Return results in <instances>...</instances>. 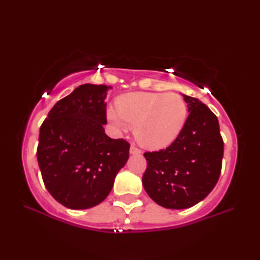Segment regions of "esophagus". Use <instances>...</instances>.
<instances>
[{
  "label": "esophagus",
  "instance_id": "esophagus-1",
  "mask_svg": "<svg viewBox=\"0 0 260 260\" xmlns=\"http://www.w3.org/2000/svg\"><path fill=\"white\" fill-rule=\"evenodd\" d=\"M129 153L131 155H140V153H142V151H141L139 148H136L134 144H132L129 148Z\"/></svg>",
  "mask_w": 260,
  "mask_h": 260
}]
</instances>
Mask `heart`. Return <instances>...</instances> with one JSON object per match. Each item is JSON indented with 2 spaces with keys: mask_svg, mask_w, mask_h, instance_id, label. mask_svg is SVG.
I'll use <instances>...</instances> for the list:
<instances>
[{
  "mask_svg": "<svg viewBox=\"0 0 260 260\" xmlns=\"http://www.w3.org/2000/svg\"><path fill=\"white\" fill-rule=\"evenodd\" d=\"M117 107L107 110V118L113 128L125 133L129 126L134 127L138 142L152 150L173 143L188 118L187 103L174 93H128L117 100Z\"/></svg>",
  "mask_w": 260,
  "mask_h": 260,
  "instance_id": "1",
  "label": "heart"
}]
</instances>
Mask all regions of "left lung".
I'll return each instance as SVG.
<instances>
[{
  "label": "left lung",
  "instance_id": "obj_1",
  "mask_svg": "<svg viewBox=\"0 0 260 260\" xmlns=\"http://www.w3.org/2000/svg\"><path fill=\"white\" fill-rule=\"evenodd\" d=\"M186 125L164 150L146 152L144 190L166 209L191 208L209 195L221 172L223 141L218 118L200 100L182 94Z\"/></svg>",
  "mask_w": 260,
  "mask_h": 260
}]
</instances>
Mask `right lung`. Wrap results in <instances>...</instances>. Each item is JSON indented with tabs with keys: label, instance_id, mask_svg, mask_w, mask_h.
I'll use <instances>...</instances> for the list:
<instances>
[{
	"label": "right lung",
	"instance_id": "right-lung-1",
	"mask_svg": "<svg viewBox=\"0 0 260 260\" xmlns=\"http://www.w3.org/2000/svg\"><path fill=\"white\" fill-rule=\"evenodd\" d=\"M109 87L85 83L58 101L39 135L38 162L50 195L72 210L107 199L129 157V143L105 134Z\"/></svg>",
	"mask_w": 260,
	"mask_h": 260
}]
</instances>
